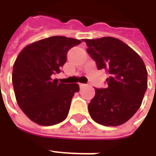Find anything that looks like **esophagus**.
Wrapping results in <instances>:
<instances>
[{"mask_svg": "<svg viewBox=\"0 0 156 156\" xmlns=\"http://www.w3.org/2000/svg\"><path fill=\"white\" fill-rule=\"evenodd\" d=\"M85 86H86V84H84V83H79V87H80L81 88L84 87Z\"/></svg>", "mask_w": 156, "mask_h": 156, "instance_id": "34e87169", "label": "esophagus"}]
</instances>
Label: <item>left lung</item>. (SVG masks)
Returning <instances> with one entry per match:
<instances>
[{"label":"left lung","instance_id":"8db88e82","mask_svg":"<svg viewBox=\"0 0 156 156\" xmlns=\"http://www.w3.org/2000/svg\"><path fill=\"white\" fill-rule=\"evenodd\" d=\"M98 69L108 73L106 88H95L88 104L91 118L105 126L126 123L140 108L147 88V71L143 59L113 37L83 40Z\"/></svg>","mask_w":156,"mask_h":156}]
</instances>
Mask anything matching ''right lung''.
<instances>
[{
	"label": "right lung",
	"mask_w": 156,
	"mask_h": 156,
	"mask_svg": "<svg viewBox=\"0 0 156 156\" xmlns=\"http://www.w3.org/2000/svg\"><path fill=\"white\" fill-rule=\"evenodd\" d=\"M81 40L52 36L26 46L13 64V82L18 106L28 118L40 126H53L67 117L78 83H59V73L67 52Z\"/></svg>",
	"instance_id": "right-lung-1"
}]
</instances>
